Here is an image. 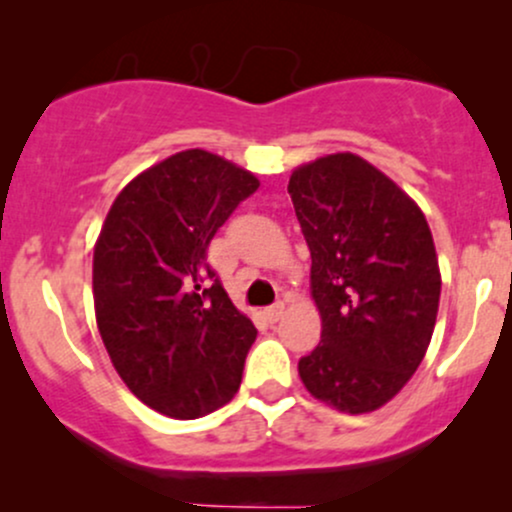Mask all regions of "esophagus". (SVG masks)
Wrapping results in <instances>:
<instances>
[{"label": "esophagus", "mask_w": 512, "mask_h": 512, "mask_svg": "<svg viewBox=\"0 0 512 512\" xmlns=\"http://www.w3.org/2000/svg\"><path fill=\"white\" fill-rule=\"evenodd\" d=\"M264 315H267V320H269V322H276V320H279L281 315H284V303H274V305H269V308L264 310Z\"/></svg>", "instance_id": "34e87169"}]
</instances>
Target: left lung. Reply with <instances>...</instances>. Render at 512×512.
<instances>
[{
  "instance_id": "obj_1",
  "label": "left lung",
  "mask_w": 512,
  "mask_h": 512,
  "mask_svg": "<svg viewBox=\"0 0 512 512\" xmlns=\"http://www.w3.org/2000/svg\"><path fill=\"white\" fill-rule=\"evenodd\" d=\"M313 257L320 344L298 361L320 402L366 414L390 402L424 361L436 327L440 269L424 211L356 154H330L289 180Z\"/></svg>"
}]
</instances>
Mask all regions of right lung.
<instances>
[{
  "label": "right lung",
  "mask_w": 512,
  "mask_h": 512,
  "mask_svg": "<svg viewBox=\"0 0 512 512\" xmlns=\"http://www.w3.org/2000/svg\"><path fill=\"white\" fill-rule=\"evenodd\" d=\"M260 187L202 149L173 154L117 195L93 250V303L110 361L146 407L197 419L231 402L257 330L207 248Z\"/></svg>",
  "instance_id": "right-lung-1"
}]
</instances>
